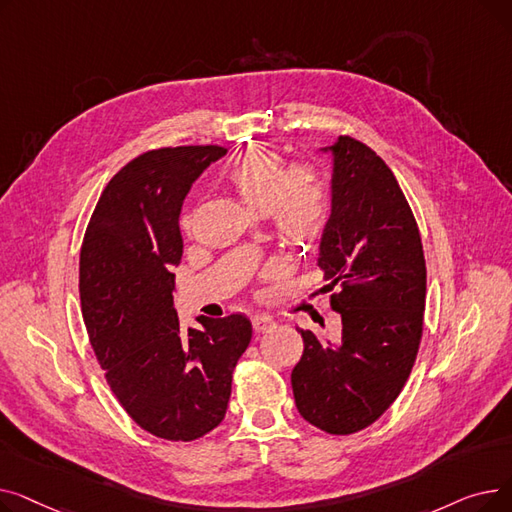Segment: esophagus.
I'll list each match as a JSON object with an SVG mask.
<instances>
[{
  "label": "esophagus",
  "mask_w": 512,
  "mask_h": 512,
  "mask_svg": "<svg viewBox=\"0 0 512 512\" xmlns=\"http://www.w3.org/2000/svg\"><path fill=\"white\" fill-rule=\"evenodd\" d=\"M251 324H253V330L257 334H261V332H267V330L274 328V319L270 315H253Z\"/></svg>",
  "instance_id": "34e87169"
}]
</instances>
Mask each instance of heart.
<instances>
[{
	"label": "heart",
	"instance_id": "heart-1",
	"mask_svg": "<svg viewBox=\"0 0 512 512\" xmlns=\"http://www.w3.org/2000/svg\"><path fill=\"white\" fill-rule=\"evenodd\" d=\"M226 180L253 211H270L288 247H309L324 232L330 199L324 176L313 166L299 164L286 172L276 151L249 147L234 159Z\"/></svg>",
	"mask_w": 512,
	"mask_h": 512
}]
</instances>
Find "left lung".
I'll list each match as a JSON object with an SVG mask.
<instances>
[{
  "label": "left lung",
  "instance_id": "left-lung-1",
  "mask_svg": "<svg viewBox=\"0 0 512 512\" xmlns=\"http://www.w3.org/2000/svg\"><path fill=\"white\" fill-rule=\"evenodd\" d=\"M332 211L317 265L336 290L340 338L301 330L290 382L305 421L348 436L378 421L407 384L423 334L425 257L415 215L386 161L353 137L332 147Z\"/></svg>",
  "mask_w": 512,
  "mask_h": 512
}]
</instances>
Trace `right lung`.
Listing matches in <instances>:
<instances>
[{
  "mask_svg": "<svg viewBox=\"0 0 512 512\" xmlns=\"http://www.w3.org/2000/svg\"><path fill=\"white\" fill-rule=\"evenodd\" d=\"M222 155L188 145L134 157L103 188L80 249V307L105 380L134 423L172 442L222 423L253 336L240 313L201 315L199 330H184L172 299L184 197Z\"/></svg>",
  "mask_w": 512,
  "mask_h": 512,
  "instance_id": "1",
  "label": "right lung"
}]
</instances>
